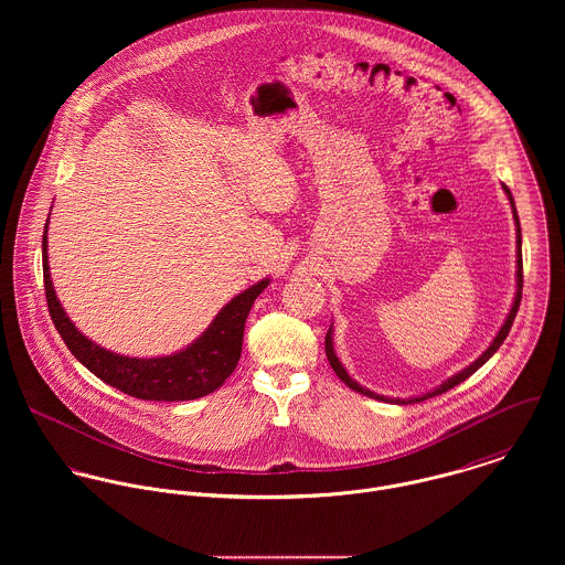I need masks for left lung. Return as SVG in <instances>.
Masks as SVG:
<instances>
[{
    "label": "left lung",
    "mask_w": 565,
    "mask_h": 565,
    "mask_svg": "<svg viewBox=\"0 0 565 565\" xmlns=\"http://www.w3.org/2000/svg\"><path fill=\"white\" fill-rule=\"evenodd\" d=\"M502 189H504V193L509 195V202H511V209H513V220H515V226H518V271H515V280H518V291H515V300H513V307H511V311H509V316H507V320L502 323V328L498 330V334L493 337V341H491V345L484 350L483 354L475 361V363H470L466 370H461L459 374H455V376H450L446 383H441L437 390H433V392H428V394H424V396H417V398H411V401H401V398H387V396H379V394H374V392H370V390H365V387H361L356 381H352L350 376H348V372H345V367L341 365V361L337 359V354H334V348H332V328H328V332H326V356H328V361H330V367L334 370V374L350 387V390H354V392H359V394H363V396H367V398H374V401H383V403H394V404H408V403H422V401H426V398H433V396H439V394H444V392H448V390H452L455 385H459V383H463L466 379H470L481 365H483L484 361H489L491 356H493V352L502 345V341L507 339V334H509V330H511V323L515 320V316H518V309H520V300H522V231H520V220H518V211H515V204H513V198H511V191L507 189V184H502Z\"/></svg>",
    "instance_id": "1"
}]
</instances>
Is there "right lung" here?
<instances>
[{
  "label": "right lung",
  "instance_id": "obj_1",
  "mask_svg": "<svg viewBox=\"0 0 565 565\" xmlns=\"http://www.w3.org/2000/svg\"><path fill=\"white\" fill-rule=\"evenodd\" d=\"M43 282L52 322L82 365L99 381L128 396L159 403L195 401L224 385L242 356L247 313L260 291L269 285L265 278L233 298L211 326L184 350L157 359H135L99 348L86 339L63 311L50 278L47 224L43 233Z\"/></svg>",
  "mask_w": 565,
  "mask_h": 565
}]
</instances>
